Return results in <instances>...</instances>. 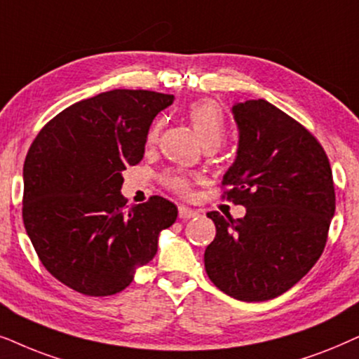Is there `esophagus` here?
Instances as JSON below:
<instances>
[{
    "label": "esophagus",
    "instance_id": "esophagus-1",
    "mask_svg": "<svg viewBox=\"0 0 359 359\" xmlns=\"http://www.w3.org/2000/svg\"><path fill=\"white\" fill-rule=\"evenodd\" d=\"M200 215V212L198 210H195V208H189V207H179V218H182V219H190V218H197Z\"/></svg>",
    "mask_w": 359,
    "mask_h": 359
}]
</instances>
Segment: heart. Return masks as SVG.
I'll use <instances>...</instances> for the list:
<instances>
[{
	"label": "heart",
	"mask_w": 359,
	"mask_h": 359,
	"mask_svg": "<svg viewBox=\"0 0 359 359\" xmlns=\"http://www.w3.org/2000/svg\"><path fill=\"white\" fill-rule=\"evenodd\" d=\"M187 116L190 119V123H192L195 135L198 136L202 144H207V142L219 144V142H222L224 136V118L218 104L208 102V100L195 102L189 107ZM159 130L161 121H156L151 126L149 133H147V142H149V144L156 142L157 136H159ZM167 185H169L174 192L180 195H189L190 190H192L190 179L182 174L167 175Z\"/></svg>",
	"instance_id": "obj_1"
}]
</instances>
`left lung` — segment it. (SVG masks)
Listing matches in <instances>:
<instances>
[{"label": "left lung", "mask_w": 359, "mask_h": 359, "mask_svg": "<svg viewBox=\"0 0 359 359\" xmlns=\"http://www.w3.org/2000/svg\"><path fill=\"white\" fill-rule=\"evenodd\" d=\"M231 113L240 140L222 185L246 215L207 213L217 235L205 271L229 297L262 302L287 292L322 256L335 187L323 147L294 118L266 100L235 103Z\"/></svg>", "instance_id": "left-lung-1"}]
</instances>
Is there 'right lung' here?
Wrapping results in <instances>:
<instances>
[{
  "instance_id": "right-lung-1",
  "label": "right lung",
  "mask_w": 359,
  "mask_h": 359,
  "mask_svg": "<svg viewBox=\"0 0 359 359\" xmlns=\"http://www.w3.org/2000/svg\"><path fill=\"white\" fill-rule=\"evenodd\" d=\"M174 95L109 90L50 119L24 161L22 219L47 271L76 292L104 297L131 284L157 252L177 207L162 197L126 207L123 170L140 164L152 119Z\"/></svg>"
}]
</instances>
